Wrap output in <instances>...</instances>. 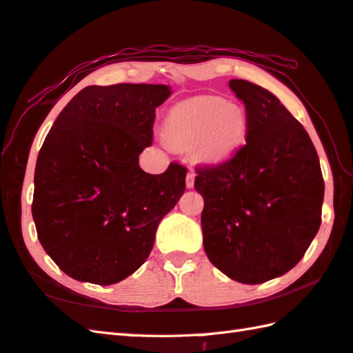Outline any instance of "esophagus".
Wrapping results in <instances>:
<instances>
[{
  "label": "esophagus",
  "mask_w": 353,
  "mask_h": 353,
  "mask_svg": "<svg viewBox=\"0 0 353 353\" xmlns=\"http://www.w3.org/2000/svg\"><path fill=\"white\" fill-rule=\"evenodd\" d=\"M194 179H196V171L190 170L188 174H186V188H192V186H194Z\"/></svg>",
  "instance_id": "obj_1"
}]
</instances>
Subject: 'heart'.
I'll use <instances>...</instances> for the list:
<instances>
[{"mask_svg":"<svg viewBox=\"0 0 353 353\" xmlns=\"http://www.w3.org/2000/svg\"><path fill=\"white\" fill-rule=\"evenodd\" d=\"M248 114L239 103L202 96L179 103L165 121L163 133L174 147L196 145L200 159L217 162L232 156L245 143Z\"/></svg>","mask_w":353,"mask_h":353,"instance_id":"heart-1","label":"heart"}]
</instances>
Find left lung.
<instances>
[{
    "label": "left lung",
    "instance_id": "obj_1",
    "mask_svg": "<svg viewBox=\"0 0 353 353\" xmlns=\"http://www.w3.org/2000/svg\"><path fill=\"white\" fill-rule=\"evenodd\" d=\"M248 114L246 143L196 167L203 248L228 277L259 285L299 263L321 225L320 159L301 123L266 88L231 79Z\"/></svg>",
    "mask_w": 353,
    "mask_h": 353
}]
</instances>
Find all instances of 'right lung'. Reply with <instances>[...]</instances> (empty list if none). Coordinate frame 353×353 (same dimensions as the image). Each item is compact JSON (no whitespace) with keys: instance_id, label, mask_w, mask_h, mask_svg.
Masks as SVG:
<instances>
[{"instance_id":"1","label":"right lung","mask_w":353,"mask_h":353,"mask_svg":"<svg viewBox=\"0 0 353 353\" xmlns=\"http://www.w3.org/2000/svg\"><path fill=\"white\" fill-rule=\"evenodd\" d=\"M162 84L82 88L39 150L32 216L39 243L68 277L107 286L137 271L156 230L185 192L186 170L139 167L153 143Z\"/></svg>"}]
</instances>
